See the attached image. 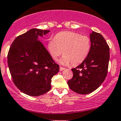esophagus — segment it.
<instances>
[{
    "label": "esophagus",
    "mask_w": 121,
    "mask_h": 121,
    "mask_svg": "<svg viewBox=\"0 0 121 121\" xmlns=\"http://www.w3.org/2000/svg\"><path fill=\"white\" fill-rule=\"evenodd\" d=\"M65 69V68H63V67H61V66H60V68H59V70L60 71H62V70H63Z\"/></svg>",
    "instance_id": "obj_1"
}]
</instances>
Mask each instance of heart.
I'll use <instances>...</instances> for the list:
<instances>
[{
  "instance_id": "b5f03b06",
  "label": "heart",
  "mask_w": 121,
  "mask_h": 121,
  "mask_svg": "<svg viewBox=\"0 0 121 121\" xmlns=\"http://www.w3.org/2000/svg\"><path fill=\"white\" fill-rule=\"evenodd\" d=\"M90 49L89 37L72 31L58 33L48 44V51L53 60H58L63 53L64 56L61 58L60 63L64 65L80 64L87 57Z\"/></svg>"
}]
</instances>
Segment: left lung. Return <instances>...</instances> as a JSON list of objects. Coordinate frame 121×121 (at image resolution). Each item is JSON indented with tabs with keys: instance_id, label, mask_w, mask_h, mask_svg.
<instances>
[{
	"instance_id": "obj_1",
	"label": "left lung",
	"mask_w": 121,
	"mask_h": 121,
	"mask_svg": "<svg viewBox=\"0 0 121 121\" xmlns=\"http://www.w3.org/2000/svg\"><path fill=\"white\" fill-rule=\"evenodd\" d=\"M91 49L86 59L72 69L73 76L68 82L72 91L87 94L101 85L108 72L109 48L101 34L93 31L90 35Z\"/></svg>"
}]
</instances>
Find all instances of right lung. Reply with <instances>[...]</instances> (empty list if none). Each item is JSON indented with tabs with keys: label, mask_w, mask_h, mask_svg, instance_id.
<instances>
[{
	"label": "right lung",
	"mask_w": 121,
	"mask_h": 121,
	"mask_svg": "<svg viewBox=\"0 0 121 121\" xmlns=\"http://www.w3.org/2000/svg\"><path fill=\"white\" fill-rule=\"evenodd\" d=\"M50 31L33 28L16 37L7 55V63L12 79L22 92L39 96L51 88L52 77L58 73L55 63L38 37Z\"/></svg>",
	"instance_id": "1"
}]
</instances>
